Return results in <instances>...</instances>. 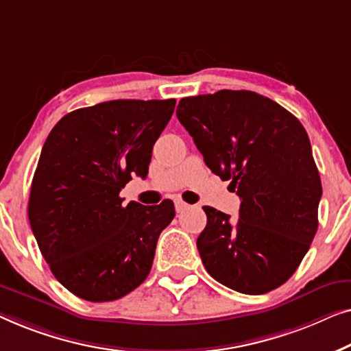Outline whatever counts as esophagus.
Instances as JSON below:
<instances>
[{"instance_id": "obj_1", "label": "esophagus", "mask_w": 351, "mask_h": 351, "mask_svg": "<svg viewBox=\"0 0 351 351\" xmlns=\"http://www.w3.org/2000/svg\"><path fill=\"white\" fill-rule=\"evenodd\" d=\"M187 208V204H184L182 200H175V210L178 213H181V211H184Z\"/></svg>"}]
</instances>
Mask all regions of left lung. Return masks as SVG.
<instances>
[{"mask_svg":"<svg viewBox=\"0 0 351 351\" xmlns=\"http://www.w3.org/2000/svg\"><path fill=\"white\" fill-rule=\"evenodd\" d=\"M176 116L206 167L241 200L234 224L204 206L197 248L206 272L243 294L278 288L318 229L323 189L307 132L283 106L250 90L181 98Z\"/></svg>","mask_w":351,"mask_h":351,"instance_id":"obj_1","label":"left lung"}]
</instances>
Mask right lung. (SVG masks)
<instances>
[{
    "instance_id": "1",
    "label": "right lung",
    "mask_w": 351,
    "mask_h": 351,
    "mask_svg": "<svg viewBox=\"0 0 351 351\" xmlns=\"http://www.w3.org/2000/svg\"><path fill=\"white\" fill-rule=\"evenodd\" d=\"M176 100H112L68 112L44 143L28 200L29 226L52 274L77 298L110 302L149 275L171 200L122 205L146 178Z\"/></svg>"
}]
</instances>
